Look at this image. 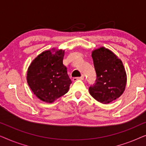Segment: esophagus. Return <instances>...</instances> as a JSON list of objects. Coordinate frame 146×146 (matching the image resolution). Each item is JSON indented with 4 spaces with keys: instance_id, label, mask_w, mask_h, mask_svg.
<instances>
[{
    "instance_id": "obj_1",
    "label": "esophagus",
    "mask_w": 146,
    "mask_h": 146,
    "mask_svg": "<svg viewBox=\"0 0 146 146\" xmlns=\"http://www.w3.org/2000/svg\"><path fill=\"white\" fill-rule=\"evenodd\" d=\"M84 78V76L82 75L80 77H77V78H73V81H77V80H83Z\"/></svg>"
}]
</instances>
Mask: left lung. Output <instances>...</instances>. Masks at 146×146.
<instances>
[{
    "label": "left lung",
    "instance_id": "1",
    "mask_svg": "<svg viewBox=\"0 0 146 146\" xmlns=\"http://www.w3.org/2000/svg\"><path fill=\"white\" fill-rule=\"evenodd\" d=\"M96 80L89 88L90 95L99 102L109 104L120 96L125 90L127 76L122 62L104 47L92 52Z\"/></svg>",
    "mask_w": 146,
    "mask_h": 146
}]
</instances>
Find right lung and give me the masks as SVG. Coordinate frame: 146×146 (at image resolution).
<instances>
[{"instance_id": "add662e5", "label": "right lung", "mask_w": 146, "mask_h": 146, "mask_svg": "<svg viewBox=\"0 0 146 146\" xmlns=\"http://www.w3.org/2000/svg\"><path fill=\"white\" fill-rule=\"evenodd\" d=\"M64 56L62 50H48L35 58L29 66L28 84L40 100L52 103L68 91L72 81L63 64Z\"/></svg>"}]
</instances>
